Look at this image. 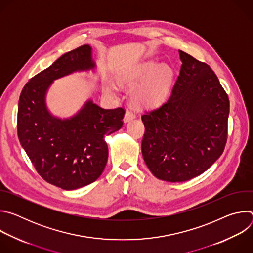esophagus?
Masks as SVG:
<instances>
[{"instance_id":"obj_1","label":"esophagus","mask_w":253,"mask_h":253,"mask_svg":"<svg viewBox=\"0 0 253 253\" xmlns=\"http://www.w3.org/2000/svg\"><path fill=\"white\" fill-rule=\"evenodd\" d=\"M135 117H136V114L134 111L127 110L125 113V116H124V122H129V121L133 120Z\"/></svg>"}]
</instances>
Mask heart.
<instances>
[{
  "instance_id": "heart-1",
  "label": "heart",
  "mask_w": 253,
  "mask_h": 253,
  "mask_svg": "<svg viewBox=\"0 0 253 253\" xmlns=\"http://www.w3.org/2000/svg\"><path fill=\"white\" fill-rule=\"evenodd\" d=\"M172 70L168 66L151 62L144 65L136 73L125 78V82L132 87L141 85L136 90V98L143 105H153L166 94L172 81Z\"/></svg>"
}]
</instances>
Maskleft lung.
I'll use <instances>...</instances> for the list:
<instances>
[{
	"label": "left lung",
	"mask_w": 253,
	"mask_h": 253,
	"mask_svg": "<svg viewBox=\"0 0 253 253\" xmlns=\"http://www.w3.org/2000/svg\"><path fill=\"white\" fill-rule=\"evenodd\" d=\"M182 62L169 98L142 115V155L152 174L183 182L206 171L227 141L229 99L204 62L180 51Z\"/></svg>",
	"instance_id": "1"
}]
</instances>
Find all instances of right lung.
Returning a JSON list of instances; mask_svg holds the SVG:
<instances>
[{
	"mask_svg": "<svg viewBox=\"0 0 253 253\" xmlns=\"http://www.w3.org/2000/svg\"><path fill=\"white\" fill-rule=\"evenodd\" d=\"M94 68L92 49L83 45L31 78L20 95L17 128L21 145L45 181L65 190L96 181L108 160L105 137L123 125V108L103 109L91 100L69 119L48 111L46 93L54 80Z\"/></svg>",
	"mask_w": 253,
	"mask_h": 253,
	"instance_id": "1",
	"label": "right lung"
}]
</instances>
